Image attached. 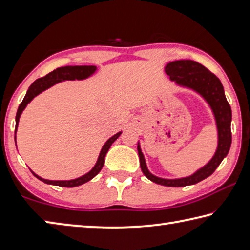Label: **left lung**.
<instances>
[{"mask_svg":"<svg viewBox=\"0 0 250 250\" xmlns=\"http://www.w3.org/2000/svg\"><path fill=\"white\" fill-rule=\"evenodd\" d=\"M165 71L170 77V80L173 81L177 85L194 91L195 93L202 96L205 102L208 104L216 124L217 147L207 165L196 170L191 176L183 178L165 179L152 174L147 168L145 157L142 152L141 144L138 142L137 150L139 163H141L142 171L146 178L157 185L173 188L195 185L211 176L229 154L231 144V109L226 100L224 87L220 79L201 63L189 59L174 60L166 64Z\"/></svg>","mask_w":250,"mask_h":250,"instance_id":"left-lung-1","label":"left lung"}]
</instances>
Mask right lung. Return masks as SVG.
I'll list each match as a JSON object with an SVG mask.
<instances>
[{
  "label": "right lung",
  "mask_w": 250,
  "mask_h": 250,
  "mask_svg": "<svg viewBox=\"0 0 250 250\" xmlns=\"http://www.w3.org/2000/svg\"><path fill=\"white\" fill-rule=\"evenodd\" d=\"M95 65H65V67H60L57 68L54 71H51L47 74V76L37 79L36 81H34L30 86L28 87L27 92H26L25 98L21 101V103L20 104L19 109H17L16 113V117H15V144H16V130L17 127H19V122H20V117L23 113L24 109L27 106V104L32 101L35 96H37L38 94H41L42 92H43L47 89H49L52 85L57 84V83L62 82V81H67V80H84V79H87L91 77L92 74H94L96 71ZM122 132L116 133L114 136L111 138H108L106 143L104 144L102 149L100 151L99 158L96 160V163L94 165V167L92 168L89 172H86L83 176L72 179V180H47V179H43L42 177L37 176L36 173L32 171L35 177L39 180L47 183V185H52V186H59V187H64V188H73V187H78L81 186L83 183H85L87 181H90L91 179H93L96 174H98L101 169L103 168L104 163H105V156H106L107 151L109 149V147L112 146V144L116 141V139L120 137V135Z\"/></svg>",
  "instance_id": "right-lung-1"
}]
</instances>
